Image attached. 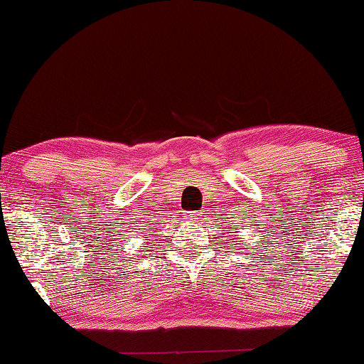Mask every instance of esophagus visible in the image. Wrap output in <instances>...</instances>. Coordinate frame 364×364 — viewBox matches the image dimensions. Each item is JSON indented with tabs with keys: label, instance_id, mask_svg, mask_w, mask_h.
Returning <instances> with one entry per match:
<instances>
[{
	"label": "esophagus",
	"instance_id": "34e87169",
	"mask_svg": "<svg viewBox=\"0 0 364 364\" xmlns=\"http://www.w3.org/2000/svg\"><path fill=\"white\" fill-rule=\"evenodd\" d=\"M191 217H194V219H198V213H194V214H191Z\"/></svg>",
	"mask_w": 364,
	"mask_h": 364
}]
</instances>
